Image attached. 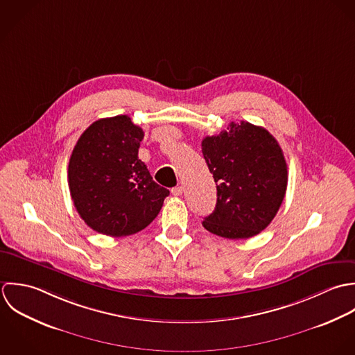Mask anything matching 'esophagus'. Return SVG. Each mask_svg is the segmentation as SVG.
I'll return each mask as SVG.
<instances>
[{
	"instance_id": "1",
	"label": "esophagus",
	"mask_w": 355,
	"mask_h": 355,
	"mask_svg": "<svg viewBox=\"0 0 355 355\" xmlns=\"http://www.w3.org/2000/svg\"><path fill=\"white\" fill-rule=\"evenodd\" d=\"M182 191H184V188L180 185V187L173 188V189H171V193H173L174 196H181V195H182Z\"/></svg>"
}]
</instances>
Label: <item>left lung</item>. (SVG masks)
I'll use <instances>...</instances> for the list:
<instances>
[{
  "label": "left lung",
  "mask_w": 355,
  "mask_h": 355,
  "mask_svg": "<svg viewBox=\"0 0 355 355\" xmlns=\"http://www.w3.org/2000/svg\"><path fill=\"white\" fill-rule=\"evenodd\" d=\"M216 185V205L203 226L239 240L257 236L283 203L288 171L283 149L263 128L241 121L202 141Z\"/></svg>",
  "instance_id": "left-lung-1"
}]
</instances>
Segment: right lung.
Returning a JSON list of instances; mask_svg holds the SVG:
<instances>
[{
    "instance_id": "add662e5",
    "label": "right lung",
    "mask_w": 355,
    "mask_h": 355,
    "mask_svg": "<svg viewBox=\"0 0 355 355\" xmlns=\"http://www.w3.org/2000/svg\"><path fill=\"white\" fill-rule=\"evenodd\" d=\"M141 128L128 115L93 122L79 137L69 163V187L80 218L112 237L146 227L168 189L157 185L139 159Z\"/></svg>"
}]
</instances>
